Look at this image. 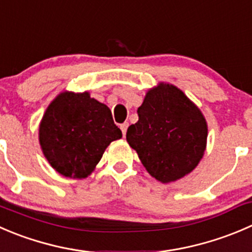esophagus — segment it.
I'll return each instance as SVG.
<instances>
[{
  "label": "esophagus",
  "instance_id": "1",
  "mask_svg": "<svg viewBox=\"0 0 252 252\" xmlns=\"http://www.w3.org/2000/svg\"><path fill=\"white\" fill-rule=\"evenodd\" d=\"M128 126H129V123H128V122H126V123L121 124V129H122V133H123V136H126V129H128Z\"/></svg>",
  "mask_w": 252,
  "mask_h": 252
}]
</instances>
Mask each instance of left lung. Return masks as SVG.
<instances>
[{"label": "left lung", "mask_w": 252, "mask_h": 252, "mask_svg": "<svg viewBox=\"0 0 252 252\" xmlns=\"http://www.w3.org/2000/svg\"><path fill=\"white\" fill-rule=\"evenodd\" d=\"M138 116L126 130V141L153 177L173 182L196 168L206 150L208 126L180 89L160 82L146 92Z\"/></svg>", "instance_id": "8db88e82"}]
</instances>
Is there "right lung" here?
<instances>
[{"instance_id":"right-lung-1","label":"right lung","mask_w":252,"mask_h":252,"mask_svg":"<svg viewBox=\"0 0 252 252\" xmlns=\"http://www.w3.org/2000/svg\"><path fill=\"white\" fill-rule=\"evenodd\" d=\"M122 138L106 104L89 92H61L39 126V143L51 167L70 178L87 177L107 146Z\"/></svg>"}]
</instances>
